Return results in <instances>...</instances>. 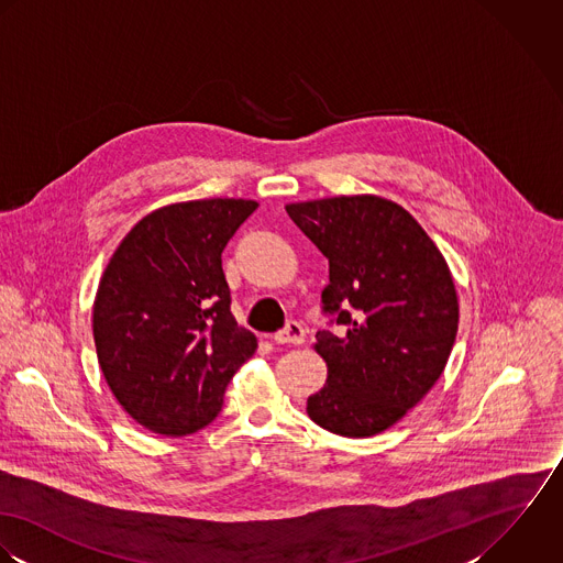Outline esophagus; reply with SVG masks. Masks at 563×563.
I'll list each match as a JSON object with an SVG mask.
<instances>
[{
    "label": "esophagus",
    "mask_w": 563,
    "mask_h": 563,
    "mask_svg": "<svg viewBox=\"0 0 563 563\" xmlns=\"http://www.w3.org/2000/svg\"><path fill=\"white\" fill-rule=\"evenodd\" d=\"M305 327L300 322H289L283 331H278L274 335L276 343H294V345H300L305 341Z\"/></svg>",
    "instance_id": "obj_1"
}]
</instances>
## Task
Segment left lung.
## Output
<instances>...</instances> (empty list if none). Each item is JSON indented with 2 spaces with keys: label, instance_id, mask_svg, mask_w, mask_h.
I'll list each match as a JSON object with an SVG mask.
<instances>
[{
  "label": "left lung",
  "instance_id": "8db88e82",
  "mask_svg": "<svg viewBox=\"0 0 563 563\" xmlns=\"http://www.w3.org/2000/svg\"><path fill=\"white\" fill-rule=\"evenodd\" d=\"M329 258L324 311L339 333L318 331L324 387L309 418L341 438H372L416 407L442 376L459 327L449 263L400 205L335 196L285 207Z\"/></svg>",
  "mask_w": 563,
  "mask_h": 563
}]
</instances>
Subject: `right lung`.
Wrapping results in <instances>:
<instances>
[{"label":"right lung","mask_w":563,"mask_h":563,"mask_svg":"<svg viewBox=\"0 0 563 563\" xmlns=\"http://www.w3.org/2000/svg\"><path fill=\"white\" fill-rule=\"evenodd\" d=\"M258 202L209 198L161 207L130 228L100 278L93 339L121 409L183 438L222 411L225 385L256 338L230 313L222 252Z\"/></svg>","instance_id":"1"}]
</instances>
